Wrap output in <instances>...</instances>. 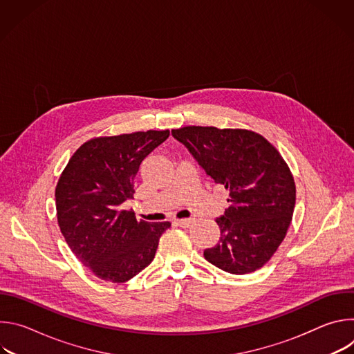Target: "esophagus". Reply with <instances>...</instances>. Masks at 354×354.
I'll use <instances>...</instances> for the list:
<instances>
[{"mask_svg":"<svg viewBox=\"0 0 354 354\" xmlns=\"http://www.w3.org/2000/svg\"><path fill=\"white\" fill-rule=\"evenodd\" d=\"M175 224L182 227V228H187L190 224H192V220L190 218H183V220H175Z\"/></svg>","mask_w":354,"mask_h":354,"instance_id":"1","label":"esophagus"}]
</instances>
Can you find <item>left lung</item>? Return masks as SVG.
<instances>
[{"label": "left lung", "mask_w": 354, "mask_h": 354, "mask_svg": "<svg viewBox=\"0 0 354 354\" xmlns=\"http://www.w3.org/2000/svg\"><path fill=\"white\" fill-rule=\"evenodd\" d=\"M172 136L230 192L231 206L216 218L220 241L205 250L206 261L231 274L261 269L284 239L295 205L294 179L279 151L241 129L187 126Z\"/></svg>", "instance_id": "left-lung-1"}]
</instances>
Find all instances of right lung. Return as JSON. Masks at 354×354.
<instances>
[{
	"mask_svg": "<svg viewBox=\"0 0 354 354\" xmlns=\"http://www.w3.org/2000/svg\"><path fill=\"white\" fill-rule=\"evenodd\" d=\"M168 137L169 130H148L89 140L62 174L59 225L73 254L96 277L124 283L153 262L171 223L137 221L120 206L133 198L141 162Z\"/></svg>",
	"mask_w": 354,
	"mask_h": 354,
	"instance_id": "add662e5",
	"label": "right lung"
}]
</instances>
